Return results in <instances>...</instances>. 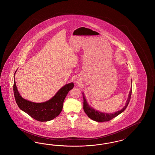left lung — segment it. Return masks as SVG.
<instances>
[{
	"mask_svg": "<svg viewBox=\"0 0 155 155\" xmlns=\"http://www.w3.org/2000/svg\"><path fill=\"white\" fill-rule=\"evenodd\" d=\"M131 94H132V89L129 91V96H128V100L127 101L126 104H125V107H124L122 109H121L120 110H118L116 112L114 113H106L100 112L98 110H96L95 109H93L92 107H91L88 105L87 102L86 101V100L85 97L84 96V94H83L84 112H85L86 114L87 115V116L91 118V120H93L95 121H97V122H105V121H110L113 118L116 117V116H117L118 115H119L120 113L123 112L125 110L127 107H128L129 102L130 101Z\"/></svg>",
	"mask_w": 155,
	"mask_h": 155,
	"instance_id": "left-lung-1",
	"label": "left lung"
}]
</instances>
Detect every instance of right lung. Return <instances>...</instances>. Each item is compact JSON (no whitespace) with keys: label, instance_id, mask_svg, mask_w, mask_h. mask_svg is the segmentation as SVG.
I'll return each instance as SVG.
<instances>
[{"label":"right lung","instance_id":"1","mask_svg":"<svg viewBox=\"0 0 155 155\" xmlns=\"http://www.w3.org/2000/svg\"><path fill=\"white\" fill-rule=\"evenodd\" d=\"M73 87V82L65 85L53 98L42 103L32 102L23 98L17 89L15 78L13 90L16 104L21 110L38 121L44 122L50 121L58 116L62 110L65 97Z\"/></svg>","mask_w":155,"mask_h":155}]
</instances>
